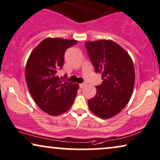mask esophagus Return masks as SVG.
<instances>
[{
	"label": "esophagus",
	"mask_w": 160,
	"mask_h": 160,
	"mask_svg": "<svg viewBox=\"0 0 160 160\" xmlns=\"http://www.w3.org/2000/svg\"><path fill=\"white\" fill-rule=\"evenodd\" d=\"M85 85H86V83H82V84H79V88H84Z\"/></svg>",
	"instance_id": "34e87169"
}]
</instances>
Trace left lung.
<instances>
[{
    "label": "left lung",
    "instance_id": "left-lung-1",
    "mask_svg": "<svg viewBox=\"0 0 160 160\" xmlns=\"http://www.w3.org/2000/svg\"><path fill=\"white\" fill-rule=\"evenodd\" d=\"M87 51L102 84L96 86L95 97L88 100L95 115L108 119L122 111L133 92L135 72L132 59L123 48L112 40L86 42Z\"/></svg>",
    "mask_w": 160,
    "mask_h": 160
}]
</instances>
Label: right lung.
<instances>
[{
	"label": "right lung",
	"instance_id": "1",
	"mask_svg": "<svg viewBox=\"0 0 160 160\" xmlns=\"http://www.w3.org/2000/svg\"><path fill=\"white\" fill-rule=\"evenodd\" d=\"M76 43L75 39L48 37L33 50L27 61L25 75L28 90L37 106L51 115L67 112L77 94L79 85L57 76L66 50Z\"/></svg>",
	"mask_w": 160,
	"mask_h": 160
}]
</instances>
